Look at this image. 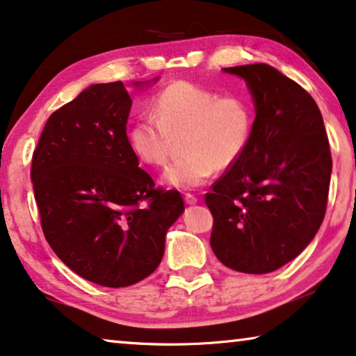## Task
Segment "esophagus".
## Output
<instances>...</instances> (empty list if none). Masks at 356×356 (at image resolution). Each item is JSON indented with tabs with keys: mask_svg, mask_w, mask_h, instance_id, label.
I'll return each mask as SVG.
<instances>
[{
	"mask_svg": "<svg viewBox=\"0 0 356 356\" xmlns=\"http://www.w3.org/2000/svg\"><path fill=\"white\" fill-rule=\"evenodd\" d=\"M184 200H185V203L187 204H195L198 202V198L195 197V195H192V193H185L184 195Z\"/></svg>",
	"mask_w": 356,
	"mask_h": 356,
	"instance_id": "esophagus-1",
	"label": "esophagus"
}]
</instances>
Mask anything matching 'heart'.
Wrapping results in <instances>:
<instances>
[{
    "label": "heart",
    "mask_w": 356,
    "mask_h": 356,
    "mask_svg": "<svg viewBox=\"0 0 356 356\" xmlns=\"http://www.w3.org/2000/svg\"><path fill=\"white\" fill-rule=\"evenodd\" d=\"M152 116L129 129V147L145 166L163 168L174 140L182 137L185 153L164 174L176 188H195L219 171L235 166L248 148L254 129V108L243 95H222L202 85L177 80L152 102Z\"/></svg>",
    "instance_id": "1"
}]
</instances>
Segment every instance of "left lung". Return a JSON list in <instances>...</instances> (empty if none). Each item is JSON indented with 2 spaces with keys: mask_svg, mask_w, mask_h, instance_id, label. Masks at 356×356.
I'll return each mask as SVG.
<instances>
[{
  "mask_svg": "<svg viewBox=\"0 0 356 356\" xmlns=\"http://www.w3.org/2000/svg\"><path fill=\"white\" fill-rule=\"evenodd\" d=\"M252 92L257 118L248 148L204 195L209 243L219 261L266 274L292 261L321 226L332 171L318 104L268 64L226 67Z\"/></svg>",
  "mask_w": 356,
  "mask_h": 356,
  "instance_id": "1",
  "label": "left lung"
}]
</instances>
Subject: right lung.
<instances>
[{"label":"right lung","mask_w":356,"mask_h":356,"mask_svg":"<svg viewBox=\"0 0 356 356\" xmlns=\"http://www.w3.org/2000/svg\"><path fill=\"white\" fill-rule=\"evenodd\" d=\"M122 82L95 83L44 124L30 177L44 238L90 282L127 287L159 266L184 213L177 190L154 185L127 140Z\"/></svg>","instance_id":"add662e5"}]
</instances>
